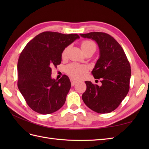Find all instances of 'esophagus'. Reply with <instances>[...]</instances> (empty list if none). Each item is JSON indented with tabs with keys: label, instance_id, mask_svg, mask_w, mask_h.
<instances>
[{
	"label": "esophagus",
	"instance_id": "34e87169",
	"mask_svg": "<svg viewBox=\"0 0 149 149\" xmlns=\"http://www.w3.org/2000/svg\"><path fill=\"white\" fill-rule=\"evenodd\" d=\"M70 81H71V85L72 86H74V84H76V83H77V81H75L74 79H73V78H71L70 79Z\"/></svg>",
	"mask_w": 149,
	"mask_h": 149
}]
</instances>
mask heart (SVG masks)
Returning a JSON list of instances; mask_svg holds the SVG:
<instances>
[{
    "instance_id": "1",
    "label": "heart",
    "mask_w": 149,
    "mask_h": 149,
    "mask_svg": "<svg viewBox=\"0 0 149 149\" xmlns=\"http://www.w3.org/2000/svg\"><path fill=\"white\" fill-rule=\"evenodd\" d=\"M68 48L64 49L62 53V57H65L66 55ZM81 48L83 52L89 50V49H96V45L91 40H84L81 43ZM86 71V68L83 66H81L77 64H70L66 68V73L71 77L74 79H78L81 77L83 73Z\"/></svg>"
}]
</instances>
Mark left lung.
Instances as JSON below:
<instances>
[{
    "label": "left lung",
    "mask_w": 149,
    "mask_h": 149,
    "mask_svg": "<svg viewBox=\"0 0 149 149\" xmlns=\"http://www.w3.org/2000/svg\"><path fill=\"white\" fill-rule=\"evenodd\" d=\"M95 41L100 58L92 71L95 79H101V86L85 81L86 90L83 94L84 104L97 113H109L115 110L127 96L131 70L127 56L119 43L109 34L93 31L80 34Z\"/></svg>",
    "instance_id": "8db88e82"
}]
</instances>
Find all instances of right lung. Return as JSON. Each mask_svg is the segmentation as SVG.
I'll return each instance as SVG.
<instances>
[{
	"instance_id": "obj_1",
	"label": "right lung",
	"mask_w": 149,
	"mask_h": 149,
	"mask_svg": "<svg viewBox=\"0 0 149 149\" xmlns=\"http://www.w3.org/2000/svg\"><path fill=\"white\" fill-rule=\"evenodd\" d=\"M78 34L44 31L26 44L18 60V88L29 106L42 114L55 112L63 106L71 86L69 78H52V66L60 65L64 49Z\"/></svg>"
}]
</instances>
